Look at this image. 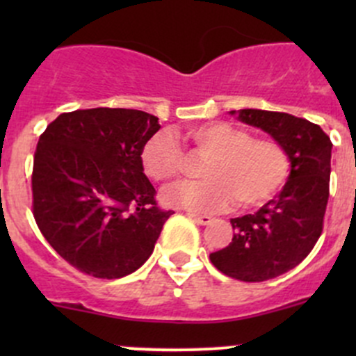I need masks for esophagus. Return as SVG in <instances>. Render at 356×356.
Listing matches in <instances>:
<instances>
[{"instance_id": "1", "label": "esophagus", "mask_w": 356, "mask_h": 356, "mask_svg": "<svg viewBox=\"0 0 356 356\" xmlns=\"http://www.w3.org/2000/svg\"><path fill=\"white\" fill-rule=\"evenodd\" d=\"M189 217L196 222L198 225H210L213 222V218L208 217V215H195V213H189Z\"/></svg>"}]
</instances>
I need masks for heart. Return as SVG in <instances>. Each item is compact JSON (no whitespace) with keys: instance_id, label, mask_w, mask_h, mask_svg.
Listing matches in <instances>:
<instances>
[{"instance_id":"1","label":"heart","mask_w":356,"mask_h":356,"mask_svg":"<svg viewBox=\"0 0 356 356\" xmlns=\"http://www.w3.org/2000/svg\"><path fill=\"white\" fill-rule=\"evenodd\" d=\"M182 139L208 156L201 170L207 179L165 189L161 201L168 207L196 213L225 210L236 200L241 207H258L274 198L288 179L289 156L275 139L251 138L227 122L196 125ZM141 163L153 181L168 182L181 174L184 155L170 134L158 132L143 146Z\"/></svg>"}]
</instances>
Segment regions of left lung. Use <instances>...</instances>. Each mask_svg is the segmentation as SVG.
<instances>
[{
  "mask_svg": "<svg viewBox=\"0 0 356 356\" xmlns=\"http://www.w3.org/2000/svg\"><path fill=\"white\" fill-rule=\"evenodd\" d=\"M229 113L281 143L291 168L274 200L254 213L231 218L232 243L211 253L210 260L238 281H268L296 267L321 238L332 143L318 125L282 111L245 108Z\"/></svg>",
  "mask_w": 356,
  "mask_h": 356,
  "instance_id": "left-lung-1",
  "label": "left lung"
}]
</instances>
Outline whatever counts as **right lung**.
Listing matches in <instances>:
<instances>
[{"label":"right lung","mask_w":356,"mask_h":356,"mask_svg":"<svg viewBox=\"0 0 356 356\" xmlns=\"http://www.w3.org/2000/svg\"><path fill=\"white\" fill-rule=\"evenodd\" d=\"M160 129L155 115L129 108L62 113L38 141L32 208L53 250L77 270L118 279L155 250L174 211L156 207L141 149Z\"/></svg>","instance_id":"obj_1"}]
</instances>
